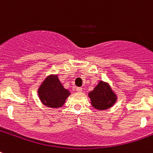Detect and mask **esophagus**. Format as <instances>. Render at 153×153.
I'll list each match as a JSON object with an SVG mask.
<instances>
[{"mask_svg":"<svg viewBox=\"0 0 153 153\" xmlns=\"http://www.w3.org/2000/svg\"><path fill=\"white\" fill-rule=\"evenodd\" d=\"M76 91L79 92V93H82V87H77Z\"/></svg>","mask_w":153,"mask_h":153,"instance_id":"obj_1","label":"esophagus"}]
</instances>
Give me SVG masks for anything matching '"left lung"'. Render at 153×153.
Wrapping results in <instances>:
<instances>
[{
	"label": "left lung",
	"mask_w": 153,
	"mask_h": 153,
	"mask_svg": "<svg viewBox=\"0 0 153 153\" xmlns=\"http://www.w3.org/2000/svg\"><path fill=\"white\" fill-rule=\"evenodd\" d=\"M91 105L95 109H109L116 102L117 96L113 92L110 86L105 82L100 81L94 91L89 93Z\"/></svg>",
	"instance_id": "1"
}]
</instances>
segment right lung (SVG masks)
<instances>
[{
	"mask_svg": "<svg viewBox=\"0 0 153 153\" xmlns=\"http://www.w3.org/2000/svg\"><path fill=\"white\" fill-rule=\"evenodd\" d=\"M38 94L42 103L46 106L59 108L63 105L71 93L63 87L57 75H50L39 86Z\"/></svg>",
	"mask_w": 153,
	"mask_h": 153,
	"instance_id": "1",
	"label": "right lung"
}]
</instances>
